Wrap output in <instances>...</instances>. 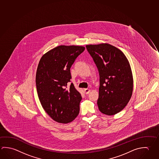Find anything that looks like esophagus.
<instances>
[{
  "instance_id": "obj_1",
  "label": "esophagus",
  "mask_w": 159,
  "mask_h": 159,
  "mask_svg": "<svg viewBox=\"0 0 159 159\" xmlns=\"http://www.w3.org/2000/svg\"><path fill=\"white\" fill-rule=\"evenodd\" d=\"M84 91L85 93L86 94H88L90 92V90L89 89H84Z\"/></svg>"
}]
</instances>
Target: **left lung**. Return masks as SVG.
Listing matches in <instances>:
<instances>
[{
    "label": "left lung",
    "instance_id": "1",
    "mask_svg": "<svg viewBox=\"0 0 159 159\" xmlns=\"http://www.w3.org/2000/svg\"><path fill=\"white\" fill-rule=\"evenodd\" d=\"M86 48L99 74V109L106 115L117 114L132 94L134 80L129 61L121 51L108 43L86 45Z\"/></svg>",
    "mask_w": 159,
    "mask_h": 159
}]
</instances>
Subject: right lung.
I'll use <instances>...</instances> for the list:
<instances>
[{"label":"right lung","instance_id":"add662e5","mask_svg":"<svg viewBox=\"0 0 159 159\" xmlns=\"http://www.w3.org/2000/svg\"><path fill=\"white\" fill-rule=\"evenodd\" d=\"M83 46L61 45L44 54L36 75L37 92L43 108L52 120L62 123L72 122L80 111V93L73 83L68 87L70 68Z\"/></svg>","mask_w":159,"mask_h":159}]
</instances>
